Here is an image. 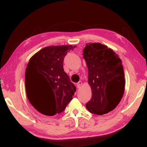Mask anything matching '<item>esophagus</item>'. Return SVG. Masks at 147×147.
Returning a JSON list of instances; mask_svg holds the SVG:
<instances>
[{
  "mask_svg": "<svg viewBox=\"0 0 147 147\" xmlns=\"http://www.w3.org/2000/svg\"><path fill=\"white\" fill-rule=\"evenodd\" d=\"M82 86V81L78 82V84H77V86H78V88H80V87H81Z\"/></svg>",
  "mask_w": 147,
  "mask_h": 147,
  "instance_id": "obj_1",
  "label": "esophagus"
}]
</instances>
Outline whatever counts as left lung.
Instances as JSON below:
<instances>
[{
	"label": "left lung",
	"mask_w": 147,
	"mask_h": 147,
	"mask_svg": "<svg viewBox=\"0 0 147 147\" xmlns=\"http://www.w3.org/2000/svg\"><path fill=\"white\" fill-rule=\"evenodd\" d=\"M83 55L92 90L91 100L86 103V108L92 114H107L118 106L124 92L122 60L112 49L100 43L86 44Z\"/></svg>",
	"instance_id": "8db88e82"
}]
</instances>
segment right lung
Masks as SVG:
<instances>
[{
	"label": "right lung",
	"instance_id": "obj_1",
	"mask_svg": "<svg viewBox=\"0 0 147 147\" xmlns=\"http://www.w3.org/2000/svg\"><path fill=\"white\" fill-rule=\"evenodd\" d=\"M76 46L45 47L32 56L25 69V90L32 106L46 116L62 112L76 92V86L64 71L67 52Z\"/></svg>",
	"mask_w": 147,
	"mask_h": 147
}]
</instances>
